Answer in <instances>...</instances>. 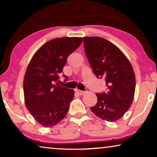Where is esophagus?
Listing matches in <instances>:
<instances>
[{
	"label": "esophagus",
	"mask_w": 157,
	"mask_h": 157,
	"mask_svg": "<svg viewBox=\"0 0 157 157\" xmlns=\"http://www.w3.org/2000/svg\"><path fill=\"white\" fill-rule=\"evenodd\" d=\"M76 91L79 94V95H81V96L83 95V94L85 93L84 91H81V90H78V89H76Z\"/></svg>",
	"instance_id": "1"
}]
</instances>
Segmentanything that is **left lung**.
Segmentation results:
<instances>
[{"mask_svg": "<svg viewBox=\"0 0 157 157\" xmlns=\"http://www.w3.org/2000/svg\"><path fill=\"white\" fill-rule=\"evenodd\" d=\"M88 61L98 78H104L107 91L97 93L91 107L96 116L113 122L123 117L134 99L136 79L130 62L120 49L101 37L83 38Z\"/></svg>", "mask_w": 157, "mask_h": 157, "instance_id": "obj_1", "label": "left lung"}]
</instances>
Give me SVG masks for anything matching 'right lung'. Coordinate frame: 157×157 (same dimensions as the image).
<instances>
[{
  "label": "right lung",
  "instance_id": "1",
  "mask_svg": "<svg viewBox=\"0 0 157 157\" xmlns=\"http://www.w3.org/2000/svg\"><path fill=\"white\" fill-rule=\"evenodd\" d=\"M82 38L62 37L43 45L33 55L23 80L26 108L45 127L59 123L67 113L74 91L56 84L68 56L80 46ZM66 81L68 76L63 75Z\"/></svg>",
  "mask_w": 157,
  "mask_h": 157
}]
</instances>
